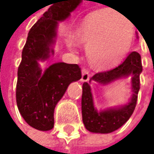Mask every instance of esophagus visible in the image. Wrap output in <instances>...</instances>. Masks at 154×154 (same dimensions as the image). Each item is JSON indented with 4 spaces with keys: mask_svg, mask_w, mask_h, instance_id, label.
<instances>
[{
    "mask_svg": "<svg viewBox=\"0 0 154 154\" xmlns=\"http://www.w3.org/2000/svg\"><path fill=\"white\" fill-rule=\"evenodd\" d=\"M90 71H88L86 67H83L82 68V76H81V81H88L90 79Z\"/></svg>",
    "mask_w": 154,
    "mask_h": 154,
    "instance_id": "1",
    "label": "esophagus"
}]
</instances>
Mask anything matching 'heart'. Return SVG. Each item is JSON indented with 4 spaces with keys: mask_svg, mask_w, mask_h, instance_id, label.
I'll list each match as a JSON object with an SVG mask.
<instances>
[{
    "mask_svg": "<svg viewBox=\"0 0 154 154\" xmlns=\"http://www.w3.org/2000/svg\"><path fill=\"white\" fill-rule=\"evenodd\" d=\"M75 38L87 44V54L94 66L106 68L118 63L130 50L134 26L124 14L103 9L86 17L76 28ZM67 45L75 51V40L69 39Z\"/></svg>",
    "mask_w": 154,
    "mask_h": 154,
    "instance_id": "obj_1",
    "label": "heart"
}]
</instances>
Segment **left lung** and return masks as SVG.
<instances>
[{
  "label": "left lung",
  "mask_w": 154,
  "mask_h": 154,
  "mask_svg": "<svg viewBox=\"0 0 154 154\" xmlns=\"http://www.w3.org/2000/svg\"><path fill=\"white\" fill-rule=\"evenodd\" d=\"M141 72V57L139 52L132 51L115 68L96 73L91 79L102 84H108L118 79L132 75L133 95L130 102L121 108L110 109L100 113L94 108L90 85L87 82L83 83L81 99L82 120L88 131L94 133H110L121 128L129 119L137 104L138 94L140 88V75Z\"/></svg>",
  "instance_id": "obj_1"
}]
</instances>
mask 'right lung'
I'll return each mask as SVG.
<instances>
[{
    "mask_svg": "<svg viewBox=\"0 0 154 154\" xmlns=\"http://www.w3.org/2000/svg\"><path fill=\"white\" fill-rule=\"evenodd\" d=\"M81 0H59L51 6L28 32L17 71L16 104L29 126L41 131L54 125V108L73 81L81 79L78 64L56 63L41 74L38 60L50 56L58 21L69 16Z\"/></svg>",
    "mask_w": 154,
    "mask_h": 154,
    "instance_id": "add662e5",
    "label": "right lung"
}]
</instances>
